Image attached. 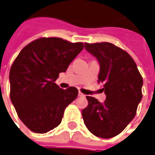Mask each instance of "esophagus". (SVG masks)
<instances>
[{
  "mask_svg": "<svg viewBox=\"0 0 155 155\" xmlns=\"http://www.w3.org/2000/svg\"><path fill=\"white\" fill-rule=\"evenodd\" d=\"M79 97H84L85 95L83 94L81 92H79Z\"/></svg>",
  "mask_w": 155,
  "mask_h": 155,
  "instance_id": "34e87169",
  "label": "esophagus"
}]
</instances>
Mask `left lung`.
Returning a JSON list of instances; mask_svg holds the SVG:
<instances>
[{"label":"left lung","instance_id":"left-lung-1","mask_svg":"<svg viewBox=\"0 0 155 155\" xmlns=\"http://www.w3.org/2000/svg\"><path fill=\"white\" fill-rule=\"evenodd\" d=\"M101 65L98 83L106 95L104 102L87 96L82 111L84 124L97 137L110 138L125 130L134 119L142 98L143 80L132 57L110 42L85 43Z\"/></svg>","mask_w":155,"mask_h":155}]
</instances>
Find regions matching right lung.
Returning a JSON list of instances; mask_svg holds the SVG:
<instances>
[{
	"label": "right lung",
	"mask_w": 155,
	"mask_h": 155,
	"mask_svg": "<svg viewBox=\"0 0 155 155\" xmlns=\"http://www.w3.org/2000/svg\"><path fill=\"white\" fill-rule=\"evenodd\" d=\"M84 47L83 42L60 38H40L26 45L13 61L9 71L10 99L29 130L45 134L61 123L78 89H63L54 81Z\"/></svg>",
	"instance_id": "1"
}]
</instances>
